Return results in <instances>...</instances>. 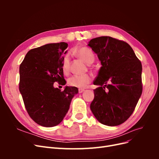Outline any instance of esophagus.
<instances>
[{"label":"esophagus","mask_w":159,"mask_h":159,"mask_svg":"<svg viewBox=\"0 0 159 159\" xmlns=\"http://www.w3.org/2000/svg\"><path fill=\"white\" fill-rule=\"evenodd\" d=\"M84 91H85V89H79V93H83Z\"/></svg>","instance_id":"obj_1"}]
</instances>
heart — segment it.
Instances as JSON below:
<instances>
[{"label":"heart","mask_w":159,"mask_h":159,"mask_svg":"<svg viewBox=\"0 0 159 159\" xmlns=\"http://www.w3.org/2000/svg\"><path fill=\"white\" fill-rule=\"evenodd\" d=\"M76 54L80 57V59L86 64H92L94 61V55L93 52L86 47L80 48L76 52ZM70 64V57L68 55H66L64 57L61 64V69L64 74H68L69 72ZM91 78L89 75H74L69 78L68 84L73 87L84 88L91 82Z\"/></svg>","instance_id":"obj_1"}]
</instances>
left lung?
<instances>
[{"label":"left lung","instance_id":"left-lung-1","mask_svg":"<svg viewBox=\"0 0 159 159\" xmlns=\"http://www.w3.org/2000/svg\"><path fill=\"white\" fill-rule=\"evenodd\" d=\"M102 67L93 84L94 99L90 109L98 121L117 126L134 111L143 91L142 65L127 42L110 36L91 39L88 44Z\"/></svg>","mask_w":159,"mask_h":159}]
</instances>
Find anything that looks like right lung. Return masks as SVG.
<instances>
[{"mask_svg": "<svg viewBox=\"0 0 159 159\" xmlns=\"http://www.w3.org/2000/svg\"><path fill=\"white\" fill-rule=\"evenodd\" d=\"M67 48V43L60 42L32 49L19 68V90L26 109L43 127H54L63 121L72 98L78 93L75 87L66 86L64 91L54 87L56 81L66 84L61 64Z\"/></svg>", "mask_w": 159, "mask_h": 159, "instance_id": "obj_1", "label": "right lung"}]
</instances>
